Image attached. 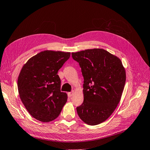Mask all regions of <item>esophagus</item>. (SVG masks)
Masks as SVG:
<instances>
[{
    "instance_id": "1",
    "label": "esophagus",
    "mask_w": 150,
    "mask_h": 150,
    "mask_svg": "<svg viewBox=\"0 0 150 150\" xmlns=\"http://www.w3.org/2000/svg\"><path fill=\"white\" fill-rule=\"evenodd\" d=\"M73 94H74V91H71V92H69L68 93V96H69V97H71V96L73 95Z\"/></svg>"
}]
</instances>
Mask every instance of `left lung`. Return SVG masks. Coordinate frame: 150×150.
Listing matches in <instances>:
<instances>
[{
  "mask_svg": "<svg viewBox=\"0 0 150 150\" xmlns=\"http://www.w3.org/2000/svg\"><path fill=\"white\" fill-rule=\"evenodd\" d=\"M84 79L83 102L76 107L80 119L89 125L107 120L118 106L126 81V72L118 57L102 49L71 53Z\"/></svg>",
  "mask_w": 150,
  "mask_h": 150,
  "instance_id": "left-lung-1",
  "label": "left lung"
}]
</instances>
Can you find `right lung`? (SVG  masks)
<instances>
[{
	"label": "right lung",
	"mask_w": 150,
	"mask_h": 150,
	"mask_svg": "<svg viewBox=\"0 0 150 150\" xmlns=\"http://www.w3.org/2000/svg\"><path fill=\"white\" fill-rule=\"evenodd\" d=\"M70 57V52L45 50L24 64L18 77L19 96L33 118L42 122L57 118L67 101L60 91L58 71Z\"/></svg>",
	"instance_id": "obj_1"
}]
</instances>
